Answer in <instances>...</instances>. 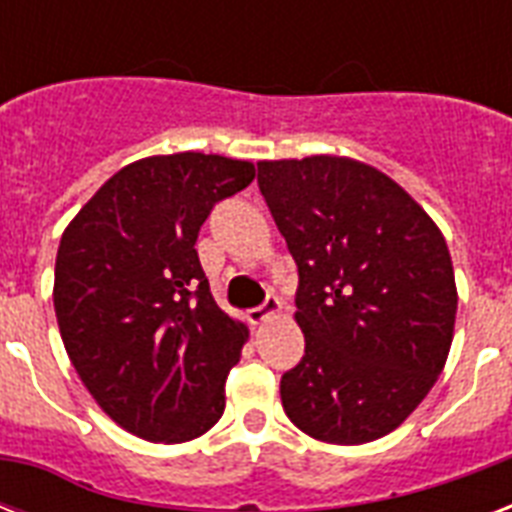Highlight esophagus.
Here are the masks:
<instances>
[{
  "mask_svg": "<svg viewBox=\"0 0 512 512\" xmlns=\"http://www.w3.org/2000/svg\"><path fill=\"white\" fill-rule=\"evenodd\" d=\"M281 313V300L279 297L268 295V300H265L260 308H255V311L247 313V321L252 324V327H260V324H265L268 319H273V316H279Z\"/></svg>",
  "mask_w": 512,
  "mask_h": 512,
  "instance_id": "esophagus-1",
  "label": "esophagus"
}]
</instances>
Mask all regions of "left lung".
Segmentation results:
<instances>
[{"label":"left lung","mask_w":512,"mask_h":512,"mask_svg":"<svg viewBox=\"0 0 512 512\" xmlns=\"http://www.w3.org/2000/svg\"><path fill=\"white\" fill-rule=\"evenodd\" d=\"M257 185L300 273L305 356L281 377L284 412L324 444L388 436L452 348L444 233L396 180L348 156L257 162Z\"/></svg>","instance_id":"obj_1"}]
</instances>
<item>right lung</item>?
<instances>
[{"mask_svg":"<svg viewBox=\"0 0 512 512\" xmlns=\"http://www.w3.org/2000/svg\"><path fill=\"white\" fill-rule=\"evenodd\" d=\"M252 180L244 159L148 156L108 177L63 231L60 337L95 404L132 436L183 444L223 417L249 329L217 308L196 239L217 201Z\"/></svg>","mask_w":512,"mask_h":512,"instance_id":"1","label":"right lung"}]
</instances>
